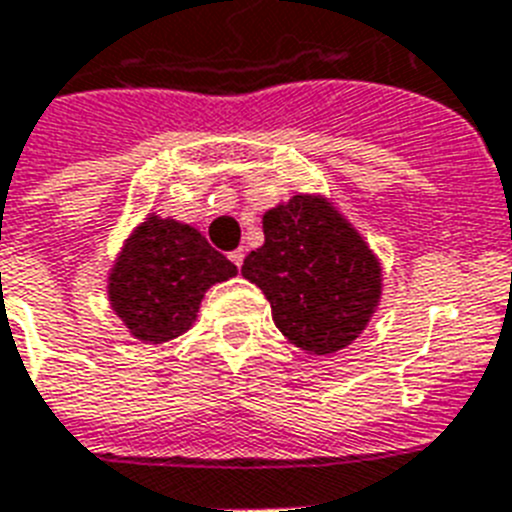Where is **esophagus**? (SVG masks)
Returning a JSON list of instances; mask_svg holds the SVG:
<instances>
[{
  "mask_svg": "<svg viewBox=\"0 0 512 512\" xmlns=\"http://www.w3.org/2000/svg\"><path fill=\"white\" fill-rule=\"evenodd\" d=\"M231 263L236 265V268H242V263H244V249H234V252H231Z\"/></svg>",
  "mask_w": 512,
  "mask_h": 512,
  "instance_id": "esophagus-1",
  "label": "esophagus"
}]
</instances>
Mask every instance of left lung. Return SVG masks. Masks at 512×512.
<instances>
[{
    "label": "left lung",
    "mask_w": 512,
    "mask_h": 512,
    "mask_svg": "<svg viewBox=\"0 0 512 512\" xmlns=\"http://www.w3.org/2000/svg\"><path fill=\"white\" fill-rule=\"evenodd\" d=\"M263 247L242 276L260 286L273 323L307 355H334L355 342L381 302V260L326 194L297 191L263 215Z\"/></svg>",
    "instance_id": "obj_1"
}]
</instances>
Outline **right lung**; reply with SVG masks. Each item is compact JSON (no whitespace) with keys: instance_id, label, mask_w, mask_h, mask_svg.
Returning a JSON list of instances; mask_svg holds the SVG:
<instances>
[{"instance_id":"1","label":"right lung","mask_w":512,"mask_h":512,"mask_svg":"<svg viewBox=\"0 0 512 512\" xmlns=\"http://www.w3.org/2000/svg\"><path fill=\"white\" fill-rule=\"evenodd\" d=\"M234 276L236 265L197 228L147 213L112 260L107 299L134 339L162 344L186 334L207 289Z\"/></svg>"}]
</instances>
